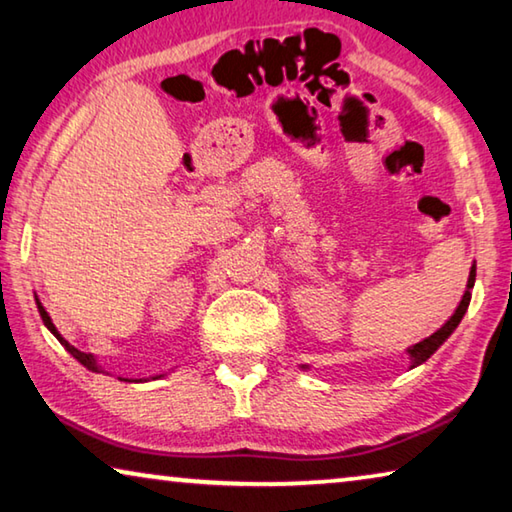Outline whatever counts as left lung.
<instances>
[{
  "label": "left lung",
  "mask_w": 512,
  "mask_h": 512,
  "mask_svg": "<svg viewBox=\"0 0 512 512\" xmlns=\"http://www.w3.org/2000/svg\"><path fill=\"white\" fill-rule=\"evenodd\" d=\"M474 280H476V266H472L470 271V277H467V289L463 293L461 302H458V307L452 316H449L447 323L438 329V332H433L431 336H427V339L411 345V348H406V354H409V368H415V366H422L424 361H427L433 352H436L440 345H443L449 336L454 334V329L458 327V323H461L467 307H470V300H472V289H474ZM302 370H307V366H300Z\"/></svg>",
  "instance_id": "left-lung-1"
}]
</instances>
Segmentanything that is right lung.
Instances as JSON below:
<instances>
[{"label":"right lung","instance_id":"add662e5","mask_svg":"<svg viewBox=\"0 0 512 512\" xmlns=\"http://www.w3.org/2000/svg\"><path fill=\"white\" fill-rule=\"evenodd\" d=\"M36 305H38V311H40V318H42V323H45V327L49 329L51 334L56 336V339L60 341V345H63V348L72 354V357L81 363V366H85L88 370H92V372H103V368L99 366V361H97V357H94V354H90V352H81V350H76L72 343L69 341H65V336L58 332L56 329V325L51 323V318H49V314L45 311V307L40 305V300L36 298ZM160 377H164V375H155V377H151V379H160ZM121 379V377H119ZM121 381H149V379H121Z\"/></svg>","mask_w":512,"mask_h":512}]
</instances>
